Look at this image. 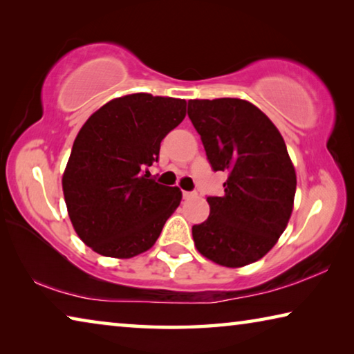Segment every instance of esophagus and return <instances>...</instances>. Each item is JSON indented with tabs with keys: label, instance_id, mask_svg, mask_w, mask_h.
<instances>
[{
	"label": "esophagus",
	"instance_id": "obj_1",
	"mask_svg": "<svg viewBox=\"0 0 354 354\" xmlns=\"http://www.w3.org/2000/svg\"><path fill=\"white\" fill-rule=\"evenodd\" d=\"M195 195H196L195 192H187V190H184V192H183V196H184L185 200H189V198H194Z\"/></svg>",
	"mask_w": 354,
	"mask_h": 354
}]
</instances>
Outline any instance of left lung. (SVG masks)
I'll use <instances>...</instances> for the list:
<instances>
[{
    "instance_id": "8db88e82",
    "label": "left lung",
    "mask_w": 354,
    "mask_h": 354,
    "mask_svg": "<svg viewBox=\"0 0 354 354\" xmlns=\"http://www.w3.org/2000/svg\"><path fill=\"white\" fill-rule=\"evenodd\" d=\"M187 113L225 194L207 196V220L192 226L196 250L223 267L270 251L289 223L297 175L283 136L266 113L239 98L190 100Z\"/></svg>"
}]
</instances>
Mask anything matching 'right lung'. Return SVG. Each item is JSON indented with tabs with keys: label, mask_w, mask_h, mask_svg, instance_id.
Returning <instances> with one entry per match:
<instances>
[{
	"label": "right lung",
	"mask_w": 354,
	"mask_h": 354,
	"mask_svg": "<svg viewBox=\"0 0 354 354\" xmlns=\"http://www.w3.org/2000/svg\"><path fill=\"white\" fill-rule=\"evenodd\" d=\"M185 100L133 93L92 113L62 176L76 234L98 254L129 259L158 241L183 194L149 178L160 142L185 117Z\"/></svg>",
	"instance_id": "1"
}]
</instances>
